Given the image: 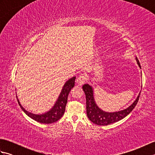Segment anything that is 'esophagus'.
<instances>
[{
  "label": "esophagus",
  "instance_id": "esophagus-1",
  "mask_svg": "<svg viewBox=\"0 0 155 155\" xmlns=\"http://www.w3.org/2000/svg\"><path fill=\"white\" fill-rule=\"evenodd\" d=\"M87 81V77L84 75H81L77 79V83L79 85L83 84Z\"/></svg>",
  "mask_w": 155,
  "mask_h": 155
}]
</instances>
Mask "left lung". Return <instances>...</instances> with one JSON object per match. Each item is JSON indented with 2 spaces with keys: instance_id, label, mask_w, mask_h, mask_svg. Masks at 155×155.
Returning <instances> with one entry per match:
<instances>
[{
  "instance_id": "left-lung-1",
  "label": "left lung",
  "mask_w": 155,
  "mask_h": 155,
  "mask_svg": "<svg viewBox=\"0 0 155 155\" xmlns=\"http://www.w3.org/2000/svg\"><path fill=\"white\" fill-rule=\"evenodd\" d=\"M137 63L140 66V62L136 58ZM83 89L84 92V94L86 95V101H87V114L88 118L90 120L93 122V123L97 125H108L112 123H114L115 122H117L121 119H123L125 117L129 114L131 111L133 110V108L135 107L138 101H139L140 93L139 96L137 98L136 101L134 102L130 106L124 109L123 110L115 112V113H106L98 108L96 103H94V97H93V92L92 87L87 84L83 85Z\"/></svg>"
}]
</instances>
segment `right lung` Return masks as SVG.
Here are the masks:
<instances>
[{
	"label": "right lung",
	"instance_id": "1",
	"mask_svg": "<svg viewBox=\"0 0 155 155\" xmlns=\"http://www.w3.org/2000/svg\"><path fill=\"white\" fill-rule=\"evenodd\" d=\"M74 81L75 77L71 78V79H69L65 83L63 88H62L61 91L60 96H59L54 106L50 111H48V113L45 114H34L31 113H28L27 110H25V108L21 106V104H20L17 98L18 103L20 107L22 108V110L25 112L26 114L28 115L29 117H31L33 120L38 122V123L44 124H51L55 123V122H57L60 119L64 113L66 104L67 103L68 95V93H70L71 90L74 87Z\"/></svg>",
	"mask_w": 155,
	"mask_h": 155
}]
</instances>
